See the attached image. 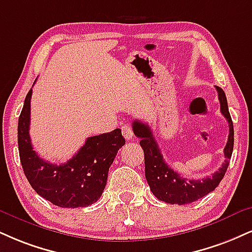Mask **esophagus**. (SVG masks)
<instances>
[{
    "label": "esophagus",
    "instance_id": "obj_1",
    "mask_svg": "<svg viewBox=\"0 0 252 252\" xmlns=\"http://www.w3.org/2000/svg\"><path fill=\"white\" fill-rule=\"evenodd\" d=\"M122 134L124 136V138L129 139V141L134 138V131H132L131 126H128V124H124L122 126Z\"/></svg>",
    "mask_w": 252,
    "mask_h": 252
}]
</instances>
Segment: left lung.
I'll list each match as a JSON object with an SVG mask.
<instances>
[{"label":"left lung","mask_w":252,"mask_h":252,"mask_svg":"<svg viewBox=\"0 0 252 252\" xmlns=\"http://www.w3.org/2000/svg\"><path fill=\"white\" fill-rule=\"evenodd\" d=\"M216 90L220 104V113L229 123V137L224 148L225 160L216 172L202 180H188L178 172L172 170L163 158L150 126L147 123L139 122V121H134L132 123L134 134L141 138L139 144L144 151L145 178H147L150 190L159 201L169 203V204H189L208 195L209 192L214 191L223 180L233 150V124L229 113L225 93L220 87H216Z\"/></svg>","instance_id":"obj_1"}]
</instances>
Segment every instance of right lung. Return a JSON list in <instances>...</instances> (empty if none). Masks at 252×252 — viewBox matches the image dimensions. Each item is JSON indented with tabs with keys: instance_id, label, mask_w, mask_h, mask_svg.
Returning a JSON list of instances; mask_svg holds the SVG:
<instances>
[{
	"instance_id": "1",
	"label": "right lung",
	"mask_w": 252,
	"mask_h": 252,
	"mask_svg": "<svg viewBox=\"0 0 252 252\" xmlns=\"http://www.w3.org/2000/svg\"><path fill=\"white\" fill-rule=\"evenodd\" d=\"M30 89L19 117L17 143L21 164L30 186L39 196L61 208H84L96 203L107 184L108 171L126 143L121 129L88 137L76 155L64 164H53L32 149L29 135Z\"/></svg>"
}]
</instances>
